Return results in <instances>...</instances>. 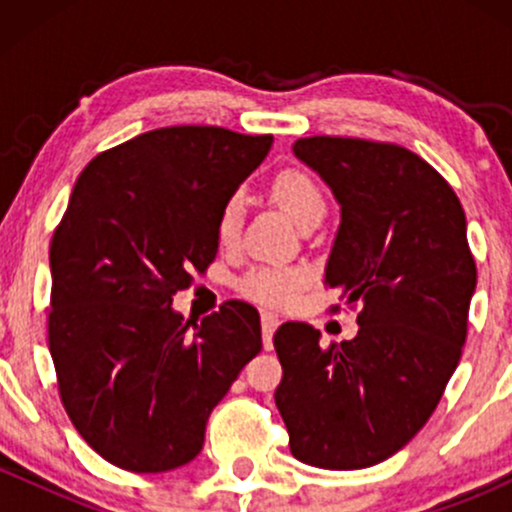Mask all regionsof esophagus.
I'll return each instance as SVG.
<instances>
[{"label": "esophagus", "mask_w": 512, "mask_h": 512, "mask_svg": "<svg viewBox=\"0 0 512 512\" xmlns=\"http://www.w3.org/2000/svg\"><path fill=\"white\" fill-rule=\"evenodd\" d=\"M279 315L274 313H262V342H264V349H272V337L276 332V327H279Z\"/></svg>", "instance_id": "34e87169"}]
</instances>
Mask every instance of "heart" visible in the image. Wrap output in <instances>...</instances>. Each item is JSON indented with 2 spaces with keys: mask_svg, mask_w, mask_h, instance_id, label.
I'll use <instances>...</instances> for the list:
<instances>
[{
  "mask_svg": "<svg viewBox=\"0 0 512 512\" xmlns=\"http://www.w3.org/2000/svg\"><path fill=\"white\" fill-rule=\"evenodd\" d=\"M269 195L293 221L303 226L313 216L325 214V195L320 185L301 168H284L269 182ZM243 197L231 195L223 199L219 214H216V240L221 245H233L243 226ZM308 284V272L293 264H260L252 267L238 279V289L250 301L262 305H289Z\"/></svg>",
  "mask_w": 512,
  "mask_h": 512,
  "instance_id": "1",
  "label": "heart"
}]
</instances>
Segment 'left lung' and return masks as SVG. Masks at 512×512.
I'll list each match as a JSON object with an SVG mask.
<instances>
[{"label": "left lung", "mask_w": 512, "mask_h": 512, "mask_svg": "<svg viewBox=\"0 0 512 512\" xmlns=\"http://www.w3.org/2000/svg\"><path fill=\"white\" fill-rule=\"evenodd\" d=\"M293 154L342 207L325 286L358 305V334L322 346L313 325L284 322L276 407L301 462L373 467L424 428L460 363L477 286L467 219L448 180L404 146L305 137Z\"/></svg>", "instance_id": "1"}]
</instances>
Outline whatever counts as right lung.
<instances>
[{
    "mask_svg": "<svg viewBox=\"0 0 512 512\" xmlns=\"http://www.w3.org/2000/svg\"><path fill=\"white\" fill-rule=\"evenodd\" d=\"M272 134L180 125L139 134L81 170L50 243L48 344L81 438L127 472L195 460L211 409L262 349L260 313L226 301L202 322L173 296L214 262L223 199Z\"/></svg>",
    "mask_w": 512,
    "mask_h": 512,
    "instance_id": "1",
    "label": "right lung"
}]
</instances>
